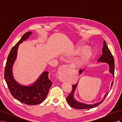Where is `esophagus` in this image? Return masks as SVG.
Listing matches in <instances>:
<instances>
[{"mask_svg": "<svg viewBox=\"0 0 122 122\" xmlns=\"http://www.w3.org/2000/svg\"><path fill=\"white\" fill-rule=\"evenodd\" d=\"M73 69L69 65H64L61 66L58 71V79L61 82L65 81V77L70 71H72Z\"/></svg>", "mask_w": 122, "mask_h": 122, "instance_id": "34e87169", "label": "esophagus"}]
</instances>
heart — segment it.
I'll return each mask as SVG.
<instances>
[{
  "label": "heart",
  "instance_id": "1",
  "mask_svg": "<svg viewBox=\"0 0 122 122\" xmlns=\"http://www.w3.org/2000/svg\"><path fill=\"white\" fill-rule=\"evenodd\" d=\"M86 45H81L76 47L74 49H73L71 52H69L67 56H73L81 54L80 57L76 61V65L78 66H82L86 64L87 62L90 60L92 55H93V51L91 49L88 48Z\"/></svg>",
  "mask_w": 122,
  "mask_h": 122
}]
</instances>
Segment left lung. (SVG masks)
Here are the masks:
<instances>
[{
	"label": "left lung",
	"instance_id": "left-lung-1",
	"mask_svg": "<svg viewBox=\"0 0 122 122\" xmlns=\"http://www.w3.org/2000/svg\"><path fill=\"white\" fill-rule=\"evenodd\" d=\"M102 52L103 53L101 56L99 58L98 61L106 62V63L108 64L109 67V72L110 73H111L114 76V58L111 52H110V51L108 49L107 46L105 41H104V42H103V47L102 48ZM83 71V70H80L79 72L80 74H81ZM113 83V81H112V83L111 88H112V86ZM77 85V83L74 85H72V91L71 92V93H70L68 95V96L67 97V101L69 105L71 107H72L74 108H77L78 109H91L92 108H94L95 107L97 106V105L100 104L101 103L104 101V100L105 98L106 95H107L108 94V93H107L104 96V98L101 102L97 103L94 104H84V103L77 101L74 99V93L75 92Z\"/></svg>",
	"mask_w": 122,
	"mask_h": 122
}]
</instances>
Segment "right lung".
I'll return each mask as SVG.
<instances>
[{
	"instance_id": "1",
	"label": "right lung",
	"mask_w": 122,
	"mask_h": 122,
	"mask_svg": "<svg viewBox=\"0 0 122 122\" xmlns=\"http://www.w3.org/2000/svg\"><path fill=\"white\" fill-rule=\"evenodd\" d=\"M31 34V32L25 33L19 41L12 48L7 59L5 69V79L10 94L20 102L29 105L42 103L46 98L52 84L49 79L48 72H43L34 84L30 86H22L13 78L12 68L17 57L18 47Z\"/></svg>"
}]
</instances>
